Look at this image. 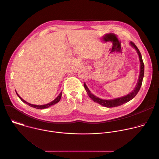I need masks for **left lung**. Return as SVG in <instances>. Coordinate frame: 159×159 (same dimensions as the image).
I'll return each mask as SVG.
<instances>
[{"mask_svg": "<svg viewBox=\"0 0 159 159\" xmlns=\"http://www.w3.org/2000/svg\"><path fill=\"white\" fill-rule=\"evenodd\" d=\"M129 44H131V46L132 47H133L136 50H137V53L139 56V59H140V72L139 78V80H138V82H137V85H136L134 90H132V92L129 93L128 95H126L125 96H123V97H121V98H118L114 99L105 100V99H101L96 97L94 94H93L91 93H90L89 89L87 87L86 84L84 83V88L86 90V92H87L88 96L94 102L99 103V104H101V105H102L104 107H117V106H121V105H122L125 103L128 102V101H129L130 100L133 99L136 96V95L138 94L139 91L140 89V87L142 86L143 78V76H144V63H143V60H142L141 53L140 52L137 47L136 46V45L131 41L130 42Z\"/></svg>", "mask_w": 159, "mask_h": 159, "instance_id": "1", "label": "left lung"}]
</instances>
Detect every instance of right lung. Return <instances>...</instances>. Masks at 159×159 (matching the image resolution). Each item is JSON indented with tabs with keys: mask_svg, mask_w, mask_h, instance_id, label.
I'll list each match as a JSON object with an SVG mask.
<instances>
[{
	"mask_svg": "<svg viewBox=\"0 0 159 159\" xmlns=\"http://www.w3.org/2000/svg\"><path fill=\"white\" fill-rule=\"evenodd\" d=\"M16 94H17V95L18 96V97L20 98V99L22 102L26 103V104H27L28 105H29V106H31V107H34V108H36V109H45V108H48V107L52 106V105H54V104H57V102H58L60 101V99H61V93H60V94L57 97V98H56L55 99H54L53 101H52L51 102H50V103H48V104H44V105H34V104H30V103H28V102L25 101L24 99H22L18 95V94L17 93V92H16Z\"/></svg>",
	"mask_w": 159,
	"mask_h": 159,
	"instance_id": "obj_1",
	"label": "right lung"
}]
</instances>
